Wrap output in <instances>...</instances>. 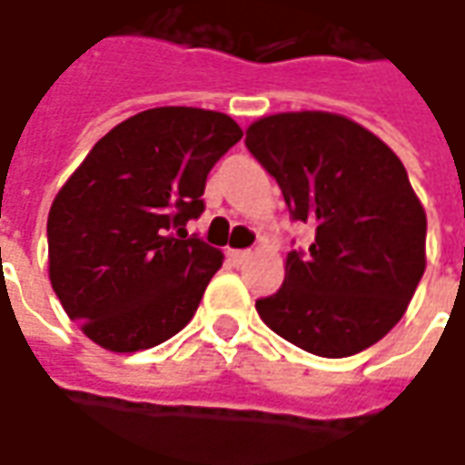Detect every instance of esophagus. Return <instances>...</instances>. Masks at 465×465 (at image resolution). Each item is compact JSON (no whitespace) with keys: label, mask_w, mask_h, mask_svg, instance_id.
<instances>
[{"label":"esophagus","mask_w":465,"mask_h":465,"mask_svg":"<svg viewBox=\"0 0 465 465\" xmlns=\"http://www.w3.org/2000/svg\"><path fill=\"white\" fill-rule=\"evenodd\" d=\"M249 257H252V252H249V249H232V252H229V262L236 264V267H239V264H244Z\"/></svg>","instance_id":"esophagus-1"}]
</instances>
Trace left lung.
<instances>
[{
  "instance_id": "8db88e82",
  "label": "left lung",
  "mask_w": 465,
  "mask_h": 465,
  "mask_svg": "<svg viewBox=\"0 0 465 465\" xmlns=\"http://www.w3.org/2000/svg\"><path fill=\"white\" fill-rule=\"evenodd\" d=\"M244 142L277 180L290 219L315 226L305 252H287L282 287L257 300L259 318L325 359L384 339L425 272L428 219L400 157L328 112L264 116Z\"/></svg>"
}]
</instances>
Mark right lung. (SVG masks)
Segmentation results:
<instances>
[{
  "label": "right lung",
  "mask_w": 465,
  "mask_h": 465,
  "mask_svg": "<svg viewBox=\"0 0 465 465\" xmlns=\"http://www.w3.org/2000/svg\"><path fill=\"white\" fill-rule=\"evenodd\" d=\"M242 140L232 116L160 106L101 137L47 216L50 285L68 318L116 353L191 323L221 252L185 232L211 167Z\"/></svg>",
  "instance_id": "obj_1"
}]
</instances>
